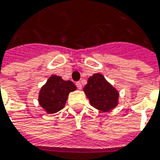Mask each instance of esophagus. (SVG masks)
Returning <instances> with one entry per match:
<instances>
[{
	"label": "esophagus",
	"instance_id": "34e87169",
	"mask_svg": "<svg viewBox=\"0 0 160 160\" xmlns=\"http://www.w3.org/2000/svg\"><path fill=\"white\" fill-rule=\"evenodd\" d=\"M76 86H77V88H78V89H82V84H81V82H76Z\"/></svg>",
	"mask_w": 160,
	"mask_h": 160
}]
</instances>
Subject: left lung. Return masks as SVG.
<instances>
[{
    "label": "left lung",
    "instance_id": "obj_1",
    "mask_svg": "<svg viewBox=\"0 0 160 160\" xmlns=\"http://www.w3.org/2000/svg\"><path fill=\"white\" fill-rule=\"evenodd\" d=\"M83 92L90 104L101 112H108L118 104L119 92L101 73H94L88 78Z\"/></svg>",
    "mask_w": 160,
    "mask_h": 160
}]
</instances>
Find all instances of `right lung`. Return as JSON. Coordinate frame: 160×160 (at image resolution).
<instances>
[{"mask_svg":"<svg viewBox=\"0 0 160 160\" xmlns=\"http://www.w3.org/2000/svg\"><path fill=\"white\" fill-rule=\"evenodd\" d=\"M77 90L70 80L65 81L60 76L52 75L40 89L38 102L49 114L58 112L66 104L68 94Z\"/></svg>","mask_w":160,"mask_h":160,"instance_id":"1","label":"right lung"}]
</instances>
